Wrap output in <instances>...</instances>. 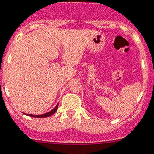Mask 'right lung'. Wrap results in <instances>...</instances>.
<instances>
[{
	"label": "right lung",
	"mask_w": 154,
	"mask_h": 154,
	"mask_svg": "<svg viewBox=\"0 0 154 154\" xmlns=\"http://www.w3.org/2000/svg\"><path fill=\"white\" fill-rule=\"evenodd\" d=\"M57 107H58V103H57V105H56V107H54L53 110H51V112L43 114V115H38V116H35V115H27V116H32V117H35V118H46V117H49V116H51V115H53V114L55 113V112H57Z\"/></svg>",
	"instance_id": "add662e5"
}]
</instances>
